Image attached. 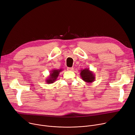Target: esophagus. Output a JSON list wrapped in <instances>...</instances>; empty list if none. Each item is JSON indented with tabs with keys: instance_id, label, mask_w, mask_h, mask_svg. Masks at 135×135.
<instances>
[{
	"instance_id": "1",
	"label": "esophagus",
	"mask_w": 135,
	"mask_h": 135,
	"mask_svg": "<svg viewBox=\"0 0 135 135\" xmlns=\"http://www.w3.org/2000/svg\"><path fill=\"white\" fill-rule=\"evenodd\" d=\"M67 70H69V71H73V70H74V68H73V67H68Z\"/></svg>"
}]
</instances>
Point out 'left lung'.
<instances>
[{"label": "left lung", "mask_w": 135, "mask_h": 135, "mask_svg": "<svg viewBox=\"0 0 135 135\" xmlns=\"http://www.w3.org/2000/svg\"><path fill=\"white\" fill-rule=\"evenodd\" d=\"M80 75L84 82L88 83H93L95 79L94 73L92 71L90 70L89 68L81 69Z\"/></svg>", "instance_id": "obj_1"}]
</instances>
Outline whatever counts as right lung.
<instances>
[{
    "label": "right lung",
    "mask_w": 135,
    "mask_h": 135,
    "mask_svg": "<svg viewBox=\"0 0 135 135\" xmlns=\"http://www.w3.org/2000/svg\"><path fill=\"white\" fill-rule=\"evenodd\" d=\"M62 71V69H52L50 71V74L49 76L46 79V82L47 84H51L54 83L57 80V78L59 76L60 73Z\"/></svg>",
    "instance_id": "obj_1"
}]
</instances>
